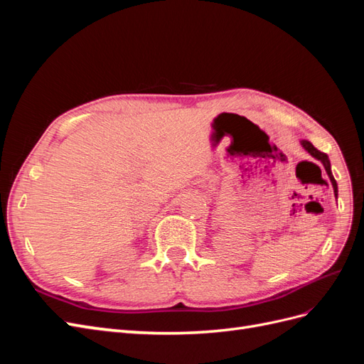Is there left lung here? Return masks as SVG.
Instances as JSON below:
<instances>
[{
	"label": "left lung",
	"mask_w": 364,
	"mask_h": 364,
	"mask_svg": "<svg viewBox=\"0 0 364 364\" xmlns=\"http://www.w3.org/2000/svg\"><path fill=\"white\" fill-rule=\"evenodd\" d=\"M301 146H302L308 153H310V155H311L314 159L321 161V162L323 164V167H325V170H326L328 178H329V181H331V183H333L334 196H336V199H337V196H338L337 182H336L334 176H333V171H331V162H329V158H328L326 153H323V151H321V150H317V149L311 144V142H310V141H306V139H302V141H301Z\"/></svg>",
	"instance_id": "1"
}]
</instances>
